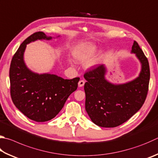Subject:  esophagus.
<instances>
[{
    "label": "esophagus",
    "instance_id": "obj_1",
    "mask_svg": "<svg viewBox=\"0 0 158 158\" xmlns=\"http://www.w3.org/2000/svg\"><path fill=\"white\" fill-rule=\"evenodd\" d=\"M84 84H85L84 80H80L79 83H78V85H79V87H82V86H84Z\"/></svg>",
    "mask_w": 158,
    "mask_h": 158
}]
</instances>
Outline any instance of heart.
<instances>
[{"instance_id":"b5f03b06","label":"heart","mask_w":158,"mask_h":158,"mask_svg":"<svg viewBox=\"0 0 158 158\" xmlns=\"http://www.w3.org/2000/svg\"><path fill=\"white\" fill-rule=\"evenodd\" d=\"M97 51V47L90 43H84L79 44L74 48L73 50V55L74 58L79 62H86L94 56ZM101 58V54H99L95 59L90 61L89 65H94L97 64Z\"/></svg>"}]
</instances>
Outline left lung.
<instances>
[{
    "label": "left lung",
    "instance_id": "8db88e82",
    "mask_svg": "<svg viewBox=\"0 0 158 158\" xmlns=\"http://www.w3.org/2000/svg\"><path fill=\"white\" fill-rule=\"evenodd\" d=\"M132 53L135 54L142 70L133 81L113 84L105 79L104 65L92 68L84 74L85 110L92 122L101 127L113 128L127 122L144 104L148 90L150 68L148 59L135 41Z\"/></svg>",
    "mask_w": 158,
    "mask_h": 158
}]
</instances>
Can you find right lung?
<instances>
[{"label":"right lung","instance_id":"obj_1","mask_svg":"<svg viewBox=\"0 0 158 158\" xmlns=\"http://www.w3.org/2000/svg\"><path fill=\"white\" fill-rule=\"evenodd\" d=\"M43 31L31 34L20 45L10 68V94L15 106L28 118L37 122L53 119L78 87L79 77L64 79L55 74H39L27 68L23 54L27 44L36 40H50Z\"/></svg>","mask_w":158,"mask_h":158}]
</instances>
